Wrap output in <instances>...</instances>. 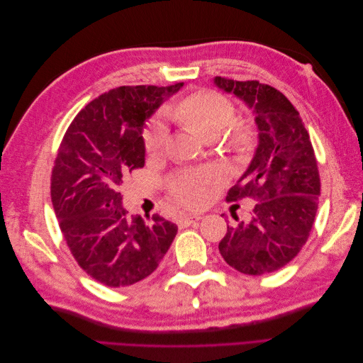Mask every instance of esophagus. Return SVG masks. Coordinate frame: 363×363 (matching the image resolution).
I'll list each match as a JSON object with an SVG mask.
<instances>
[{
	"label": "esophagus",
	"mask_w": 363,
	"mask_h": 363,
	"mask_svg": "<svg viewBox=\"0 0 363 363\" xmlns=\"http://www.w3.org/2000/svg\"><path fill=\"white\" fill-rule=\"evenodd\" d=\"M201 218H203V216H201L200 213H184V215L180 216L179 223H180V224H184V225H189V224H192V223H195V221H200Z\"/></svg>",
	"instance_id": "obj_1"
}]
</instances>
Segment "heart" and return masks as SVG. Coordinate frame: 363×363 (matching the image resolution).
Wrapping results in <instances>:
<instances>
[{"instance_id":"b5f03b06","label":"heart","mask_w":363,"mask_h":363,"mask_svg":"<svg viewBox=\"0 0 363 363\" xmlns=\"http://www.w3.org/2000/svg\"><path fill=\"white\" fill-rule=\"evenodd\" d=\"M168 116L175 123L211 140L225 128L224 144L239 159L248 156L255 145V128L244 119L232 121L235 107L225 96L211 91H196L168 107ZM167 139V128L157 119H151L142 133V142L148 155L159 152ZM221 182L215 171L182 172L167 183L169 195L188 207L207 201L213 186Z\"/></svg>"}]
</instances>
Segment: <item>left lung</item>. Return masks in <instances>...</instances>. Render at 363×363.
<instances>
[{"instance_id": "8db88e82", "label": "left lung", "mask_w": 363, "mask_h": 363, "mask_svg": "<svg viewBox=\"0 0 363 363\" xmlns=\"http://www.w3.org/2000/svg\"><path fill=\"white\" fill-rule=\"evenodd\" d=\"M215 84L244 100L259 128L255 159L225 196L256 204L250 223L227 225L219 252L239 272L262 276L288 265L311 235L321 194L318 162L300 113L276 87L224 77Z\"/></svg>"}]
</instances>
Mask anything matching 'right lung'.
I'll list each match as a JSON object with an SVG mask.
<instances>
[{
	"mask_svg": "<svg viewBox=\"0 0 363 363\" xmlns=\"http://www.w3.org/2000/svg\"><path fill=\"white\" fill-rule=\"evenodd\" d=\"M182 86L111 89L82 108L60 142L51 171L54 212L75 262L104 286L147 279L177 235L160 215L128 216L118 186L144 168V121Z\"/></svg>",
	"mask_w": 363,
	"mask_h": 363,
	"instance_id": "right-lung-1",
	"label": "right lung"
}]
</instances>
